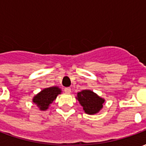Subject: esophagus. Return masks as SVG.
Wrapping results in <instances>:
<instances>
[{
	"instance_id": "esophagus-1",
	"label": "esophagus",
	"mask_w": 146,
	"mask_h": 146,
	"mask_svg": "<svg viewBox=\"0 0 146 146\" xmlns=\"http://www.w3.org/2000/svg\"><path fill=\"white\" fill-rule=\"evenodd\" d=\"M64 92H66V94H70V92H71V88H66L64 89Z\"/></svg>"
}]
</instances>
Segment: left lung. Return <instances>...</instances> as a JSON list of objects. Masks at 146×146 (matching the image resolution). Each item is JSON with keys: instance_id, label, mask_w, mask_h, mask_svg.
I'll use <instances>...</instances> for the list:
<instances>
[{"instance_id": "8db88e82", "label": "left lung", "mask_w": 146, "mask_h": 146, "mask_svg": "<svg viewBox=\"0 0 146 146\" xmlns=\"http://www.w3.org/2000/svg\"><path fill=\"white\" fill-rule=\"evenodd\" d=\"M76 99L83 106L84 112L90 115L98 113L103 107L105 102V99L91 90H83L82 92H78Z\"/></svg>"}]
</instances>
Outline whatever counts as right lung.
<instances>
[{"instance_id":"1","label":"right lung","mask_w":146,"mask_h":146,"mask_svg":"<svg viewBox=\"0 0 146 146\" xmlns=\"http://www.w3.org/2000/svg\"><path fill=\"white\" fill-rule=\"evenodd\" d=\"M60 88L58 87H51L47 88L39 92L33 98V103L38 106L40 110L44 111L47 110L49 107L50 104H51L55 98H57L58 95L61 94Z\"/></svg>"}]
</instances>
